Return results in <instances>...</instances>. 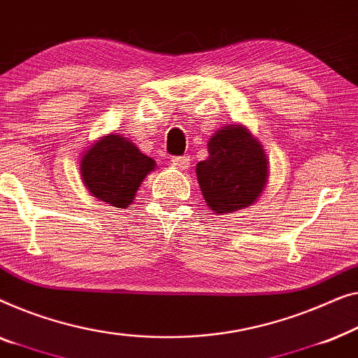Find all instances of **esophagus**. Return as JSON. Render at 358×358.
<instances>
[{
  "label": "esophagus",
  "mask_w": 358,
  "mask_h": 358,
  "mask_svg": "<svg viewBox=\"0 0 358 358\" xmlns=\"http://www.w3.org/2000/svg\"><path fill=\"white\" fill-rule=\"evenodd\" d=\"M172 165L178 170H186L189 167V157L188 155H181V157H173Z\"/></svg>",
  "instance_id": "esophagus-1"
}]
</instances>
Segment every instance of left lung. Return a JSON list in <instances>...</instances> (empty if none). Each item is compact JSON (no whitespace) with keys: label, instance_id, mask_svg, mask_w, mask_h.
I'll return each mask as SVG.
<instances>
[{"label":"left lung","instance_id":"1","mask_svg":"<svg viewBox=\"0 0 358 358\" xmlns=\"http://www.w3.org/2000/svg\"><path fill=\"white\" fill-rule=\"evenodd\" d=\"M208 152L196 165V177L209 209L222 215L256 203L269 178V159L258 138L243 124H225L209 138Z\"/></svg>","mask_w":358,"mask_h":358}]
</instances>
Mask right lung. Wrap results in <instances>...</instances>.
Returning <instances> with one entry per match:
<instances>
[{"label":"right lung","mask_w":358,"mask_h":358,"mask_svg":"<svg viewBox=\"0 0 358 358\" xmlns=\"http://www.w3.org/2000/svg\"><path fill=\"white\" fill-rule=\"evenodd\" d=\"M154 169L155 160L118 133L94 141L79 162L80 178L89 193L118 209L133 204L139 186Z\"/></svg>","instance_id":"1"}]
</instances>
